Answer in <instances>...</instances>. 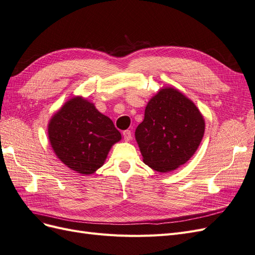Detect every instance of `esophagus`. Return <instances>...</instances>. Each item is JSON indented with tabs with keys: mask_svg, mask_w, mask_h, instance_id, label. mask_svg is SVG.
<instances>
[{
	"mask_svg": "<svg viewBox=\"0 0 255 255\" xmlns=\"http://www.w3.org/2000/svg\"><path fill=\"white\" fill-rule=\"evenodd\" d=\"M123 138H125V141H129L130 139H132V132H130L129 129H127V130H123Z\"/></svg>",
	"mask_w": 255,
	"mask_h": 255,
	"instance_id": "obj_1",
	"label": "esophagus"
}]
</instances>
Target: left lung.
Instances as JSON below:
<instances>
[{
	"label": "left lung",
	"instance_id": "8db88e82",
	"mask_svg": "<svg viewBox=\"0 0 255 255\" xmlns=\"http://www.w3.org/2000/svg\"><path fill=\"white\" fill-rule=\"evenodd\" d=\"M204 130L205 121L196 104L179 89L164 87L146 104L135 138L143 163L165 173L187 163Z\"/></svg>",
	"mask_w": 255,
	"mask_h": 255
}]
</instances>
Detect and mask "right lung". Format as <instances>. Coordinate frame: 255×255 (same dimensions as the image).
<instances>
[{"label":"right lung","mask_w":255,"mask_h":255,"mask_svg":"<svg viewBox=\"0 0 255 255\" xmlns=\"http://www.w3.org/2000/svg\"><path fill=\"white\" fill-rule=\"evenodd\" d=\"M48 136L60 161L85 175L101 168L112 146L121 140L113 121L81 96L68 100L52 116Z\"/></svg>","instance_id":"add662e5"}]
</instances>
